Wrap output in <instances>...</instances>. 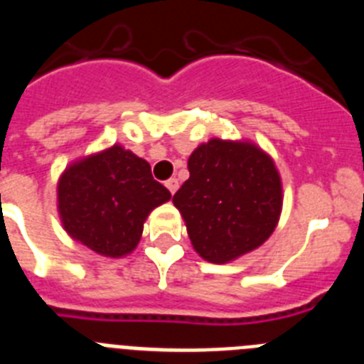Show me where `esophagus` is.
<instances>
[{"mask_svg":"<svg viewBox=\"0 0 364 364\" xmlns=\"http://www.w3.org/2000/svg\"><path fill=\"white\" fill-rule=\"evenodd\" d=\"M166 188L169 189V193H171V195H175L176 189H178V180H176V178L166 180Z\"/></svg>","mask_w":364,"mask_h":364,"instance_id":"esophagus-1","label":"esophagus"}]
</instances>
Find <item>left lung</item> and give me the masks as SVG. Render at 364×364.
Here are the masks:
<instances>
[{
  "label": "left lung",
  "instance_id": "1",
  "mask_svg": "<svg viewBox=\"0 0 364 364\" xmlns=\"http://www.w3.org/2000/svg\"><path fill=\"white\" fill-rule=\"evenodd\" d=\"M188 169L173 204L202 259L226 264L269 239L281 218L282 180L262 147L215 136L189 154Z\"/></svg>",
  "mask_w": 364,
  "mask_h": 364
}]
</instances>
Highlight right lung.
Segmentation results:
<instances>
[{
    "label": "right lung",
    "instance_id": "add662e5",
    "mask_svg": "<svg viewBox=\"0 0 364 364\" xmlns=\"http://www.w3.org/2000/svg\"><path fill=\"white\" fill-rule=\"evenodd\" d=\"M169 198L149 164L120 144L70 162L56 188L67 235L111 259L134 252L149 213Z\"/></svg>",
    "mask_w": 364,
    "mask_h": 364
}]
</instances>
